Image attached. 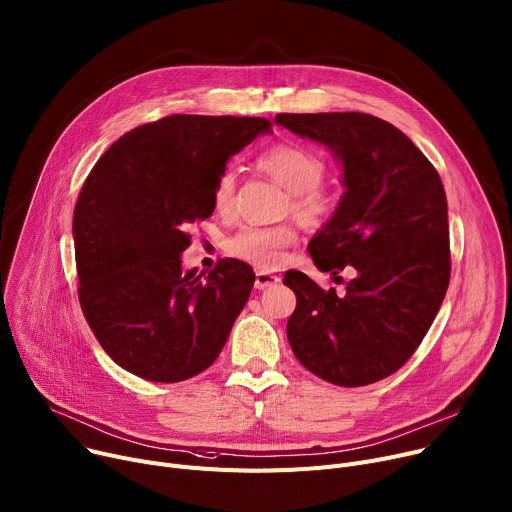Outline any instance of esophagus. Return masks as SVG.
Returning <instances> with one entry per match:
<instances>
[{
	"label": "esophagus",
	"instance_id": "obj_1",
	"mask_svg": "<svg viewBox=\"0 0 512 512\" xmlns=\"http://www.w3.org/2000/svg\"><path fill=\"white\" fill-rule=\"evenodd\" d=\"M279 281H281V279L277 277V274L266 272V270H258V272H256L254 287H256V289H270V287L277 285Z\"/></svg>",
	"mask_w": 512,
	"mask_h": 512
}]
</instances>
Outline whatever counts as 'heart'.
<instances>
[{
  "mask_svg": "<svg viewBox=\"0 0 512 512\" xmlns=\"http://www.w3.org/2000/svg\"><path fill=\"white\" fill-rule=\"evenodd\" d=\"M256 166L289 192L285 213H293L307 227H324L338 211V199L322 186L326 178V162L318 153L297 145L277 143L262 151ZM213 207L227 213L235 199V174L223 170L213 182ZM297 242V231L291 223L274 227H244L225 242V252L256 268H277L287 250Z\"/></svg>",
  "mask_w": 512,
  "mask_h": 512,
  "instance_id": "1",
  "label": "heart"
}]
</instances>
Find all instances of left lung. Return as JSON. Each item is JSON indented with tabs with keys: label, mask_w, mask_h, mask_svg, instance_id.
Listing matches in <instances>:
<instances>
[{
	"label": "left lung",
	"mask_w": 512,
	"mask_h": 512,
	"mask_svg": "<svg viewBox=\"0 0 512 512\" xmlns=\"http://www.w3.org/2000/svg\"><path fill=\"white\" fill-rule=\"evenodd\" d=\"M274 121L328 145L342 162L346 192L307 250L324 272L355 270L340 295L285 272L297 297L289 344L305 369L334 385L385 379L414 355L449 287L439 172L400 129L365 112H283Z\"/></svg>",
	"instance_id": "left-lung-1"
}]
</instances>
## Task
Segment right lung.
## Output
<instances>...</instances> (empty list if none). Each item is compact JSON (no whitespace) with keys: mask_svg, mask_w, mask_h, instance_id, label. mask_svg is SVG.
I'll list each match as a JSON object with an SVG mask.
<instances>
[{"mask_svg":"<svg viewBox=\"0 0 512 512\" xmlns=\"http://www.w3.org/2000/svg\"><path fill=\"white\" fill-rule=\"evenodd\" d=\"M270 131L256 116L172 114L114 141L73 211L77 297L106 355L129 373L176 383L203 373L254 287L227 258L182 272L192 221L213 215L211 190L233 153Z\"/></svg>","mask_w":512,"mask_h":512,"instance_id":"right-lung-1","label":"right lung"}]
</instances>
